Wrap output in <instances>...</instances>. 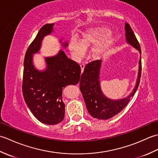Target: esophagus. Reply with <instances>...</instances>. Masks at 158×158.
<instances>
[{"mask_svg": "<svg viewBox=\"0 0 158 158\" xmlns=\"http://www.w3.org/2000/svg\"><path fill=\"white\" fill-rule=\"evenodd\" d=\"M80 66H81V72H83V70H84V68H85V64L83 63H82L80 64Z\"/></svg>", "mask_w": 158, "mask_h": 158, "instance_id": "obj_1", "label": "esophagus"}]
</instances>
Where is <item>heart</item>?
I'll return each instance as SVG.
<instances>
[{"label": "heart", "mask_w": 158, "mask_h": 158, "mask_svg": "<svg viewBox=\"0 0 158 158\" xmlns=\"http://www.w3.org/2000/svg\"><path fill=\"white\" fill-rule=\"evenodd\" d=\"M109 29L106 26H98L89 30L83 35L81 40L73 37L69 41V49L77 60H81L84 57L86 49L99 42L92 50L93 55L100 58L105 54L113 41L112 35L108 33Z\"/></svg>", "instance_id": "b5f03b06"}]
</instances>
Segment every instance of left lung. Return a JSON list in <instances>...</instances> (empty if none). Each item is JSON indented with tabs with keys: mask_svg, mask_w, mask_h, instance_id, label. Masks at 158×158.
<instances>
[{
	"mask_svg": "<svg viewBox=\"0 0 158 158\" xmlns=\"http://www.w3.org/2000/svg\"><path fill=\"white\" fill-rule=\"evenodd\" d=\"M126 38L127 42L139 50L141 54V49L139 43L128 23L125 24ZM102 60H94L86 64L82 73L79 83V88L82 93L85 105L89 113L94 118L108 119L119 113L124 109L130 101V97L135 94L139 85L141 76V56L139 60L138 79L135 88L126 98L120 100H110L103 94L100 88L99 74Z\"/></svg>",
	"mask_w": 158,
	"mask_h": 158,
	"instance_id": "left-lung-1",
	"label": "left lung"
}]
</instances>
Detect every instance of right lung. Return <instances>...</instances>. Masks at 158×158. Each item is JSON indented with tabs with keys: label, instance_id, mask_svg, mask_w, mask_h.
<instances>
[{
	"label": "right lung",
	"instance_id": "1",
	"mask_svg": "<svg viewBox=\"0 0 158 158\" xmlns=\"http://www.w3.org/2000/svg\"><path fill=\"white\" fill-rule=\"evenodd\" d=\"M54 23H47L39 30L26 52L23 62L22 92L26 105L39 122L54 125L64 118L65 105L62 89L77 85L81 77V67L69 59L62 50L58 54L45 58L47 68L39 71L32 64V55L41 48L44 36L53 32ZM66 48L68 43H63Z\"/></svg>",
	"mask_w": 158,
	"mask_h": 158
}]
</instances>
